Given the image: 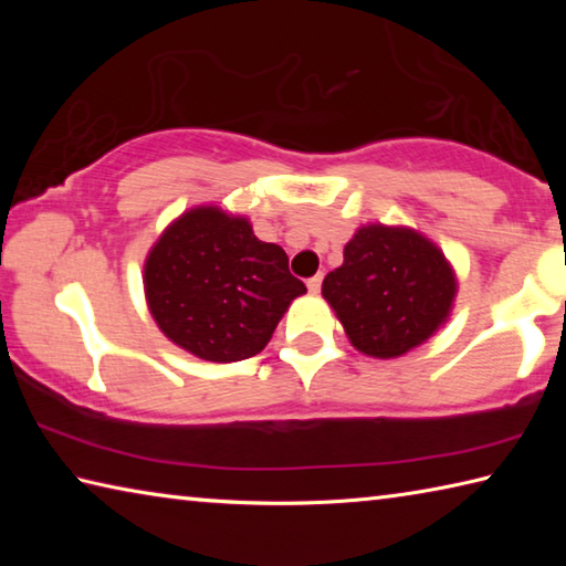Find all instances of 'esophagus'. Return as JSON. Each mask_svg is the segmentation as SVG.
Listing matches in <instances>:
<instances>
[{
	"label": "esophagus",
	"mask_w": 566,
	"mask_h": 566,
	"mask_svg": "<svg viewBox=\"0 0 566 566\" xmlns=\"http://www.w3.org/2000/svg\"><path fill=\"white\" fill-rule=\"evenodd\" d=\"M306 286H310V292H312V294H317V292L322 290V274H314V276H310V280H306Z\"/></svg>",
	"instance_id": "esophagus-1"
}]
</instances>
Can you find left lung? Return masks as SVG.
Returning a JSON list of instances; mask_svg holds the SVG:
<instances>
[{
  "label": "left lung",
  "mask_w": 566,
  "mask_h": 566,
  "mask_svg": "<svg viewBox=\"0 0 566 566\" xmlns=\"http://www.w3.org/2000/svg\"><path fill=\"white\" fill-rule=\"evenodd\" d=\"M454 272L439 249L411 229L369 224L344 247V264L322 294L349 342L369 357H401L449 317Z\"/></svg>",
  "instance_id": "8db88e82"
}]
</instances>
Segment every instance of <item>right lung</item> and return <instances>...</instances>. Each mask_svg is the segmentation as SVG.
I'll use <instances>...</instances> for the list:
<instances>
[{
	"mask_svg": "<svg viewBox=\"0 0 566 566\" xmlns=\"http://www.w3.org/2000/svg\"><path fill=\"white\" fill-rule=\"evenodd\" d=\"M145 292L171 342L227 364L260 354L306 286L290 272L284 249L256 239L244 217L197 207L151 247Z\"/></svg>",
	"mask_w": 566,
	"mask_h": 566,
	"instance_id": "add662e5",
	"label": "right lung"
}]
</instances>
